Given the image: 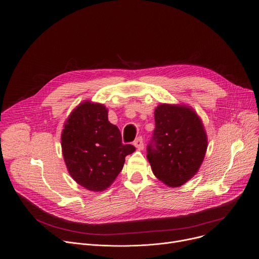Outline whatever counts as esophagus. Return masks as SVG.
Returning a JSON list of instances; mask_svg holds the SVG:
<instances>
[{
    "mask_svg": "<svg viewBox=\"0 0 259 259\" xmlns=\"http://www.w3.org/2000/svg\"><path fill=\"white\" fill-rule=\"evenodd\" d=\"M133 145H134L138 150H143L144 147H145V143H144L143 137H142V136H138V137L134 140Z\"/></svg>",
    "mask_w": 259,
    "mask_h": 259,
    "instance_id": "esophagus-1",
    "label": "esophagus"
}]
</instances>
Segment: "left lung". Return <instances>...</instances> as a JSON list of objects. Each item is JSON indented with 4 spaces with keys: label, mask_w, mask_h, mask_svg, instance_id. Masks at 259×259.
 <instances>
[{
    "label": "left lung",
    "mask_w": 259,
    "mask_h": 259,
    "mask_svg": "<svg viewBox=\"0 0 259 259\" xmlns=\"http://www.w3.org/2000/svg\"><path fill=\"white\" fill-rule=\"evenodd\" d=\"M206 135L189 107L161 104L155 110V130L147 147L154 175L169 187L190 180L201 165Z\"/></svg>",
    "instance_id": "obj_1"
}]
</instances>
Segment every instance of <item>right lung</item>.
<instances>
[{"label":"right lung","instance_id":"add662e5","mask_svg":"<svg viewBox=\"0 0 259 259\" xmlns=\"http://www.w3.org/2000/svg\"><path fill=\"white\" fill-rule=\"evenodd\" d=\"M62 151L73 180L91 191H103L135 151L122 143L121 132L109 123L104 105L83 102L68 117L62 132Z\"/></svg>","mask_w":259,"mask_h":259}]
</instances>
